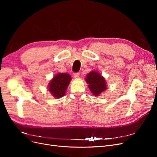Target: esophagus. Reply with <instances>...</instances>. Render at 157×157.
<instances>
[{
  "label": "esophagus",
  "instance_id": "1",
  "mask_svg": "<svg viewBox=\"0 0 157 157\" xmlns=\"http://www.w3.org/2000/svg\"><path fill=\"white\" fill-rule=\"evenodd\" d=\"M73 76H74V78H75L77 79V78H79L80 74H79V73H74Z\"/></svg>",
  "mask_w": 157,
  "mask_h": 157
}]
</instances>
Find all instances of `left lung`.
<instances>
[{"mask_svg":"<svg viewBox=\"0 0 157 157\" xmlns=\"http://www.w3.org/2000/svg\"><path fill=\"white\" fill-rule=\"evenodd\" d=\"M85 80L94 96H99V95L107 89L105 78L96 71H92L88 73Z\"/></svg>","mask_w":157,"mask_h":157,"instance_id":"1","label":"left lung"}]
</instances>
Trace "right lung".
<instances>
[{
    "label": "right lung",
    "mask_w": 157,
    "mask_h": 157,
    "mask_svg": "<svg viewBox=\"0 0 157 157\" xmlns=\"http://www.w3.org/2000/svg\"><path fill=\"white\" fill-rule=\"evenodd\" d=\"M71 79L69 74L59 73L51 79L47 88L54 98H61L65 96Z\"/></svg>",
    "instance_id": "add662e5"
}]
</instances>
